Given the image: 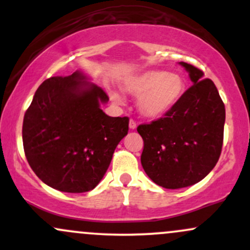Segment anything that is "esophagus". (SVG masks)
<instances>
[{"label":"esophagus","mask_w":250,"mask_h":250,"mask_svg":"<svg viewBox=\"0 0 250 250\" xmlns=\"http://www.w3.org/2000/svg\"><path fill=\"white\" fill-rule=\"evenodd\" d=\"M136 122L134 121V120H130V121H129V128L131 129V130H134V129H136Z\"/></svg>","instance_id":"obj_1"}]
</instances>
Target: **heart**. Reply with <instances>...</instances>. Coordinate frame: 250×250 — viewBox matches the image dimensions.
Listing matches in <instances>:
<instances>
[{"label": "heart", "mask_w": 250, "mask_h": 250, "mask_svg": "<svg viewBox=\"0 0 250 250\" xmlns=\"http://www.w3.org/2000/svg\"><path fill=\"white\" fill-rule=\"evenodd\" d=\"M125 89L137 99V109L148 119L165 116L181 101L186 91V82L179 74L165 70H146L125 83ZM116 102L123 99L119 93H113Z\"/></svg>", "instance_id": "1"}]
</instances>
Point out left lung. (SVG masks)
<instances>
[{"label": "left lung", "mask_w": 250, "mask_h": 250, "mask_svg": "<svg viewBox=\"0 0 250 250\" xmlns=\"http://www.w3.org/2000/svg\"><path fill=\"white\" fill-rule=\"evenodd\" d=\"M193 85L161 119L141 125V163L156 185L167 189L200 182L215 167L223 143L226 109L217 88L203 71L186 62Z\"/></svg>", "instance_id": "1"}]
</instances>
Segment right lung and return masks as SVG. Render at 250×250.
<instances>
[{"label":"right lung","instance_id":"1","mask_svg":"<svg viewBox=\"0 0 250 250\" xmlns=\"http://www.w3.org/2000/svg\"><path fill=\"white\" fill-rule=\"evenodd\" d=\"M108 101L81 70L40 85L24 114L22 139L42 182L64 193H85L99 185L129 129L128 117L103 113Z\"/></svg>","mask_w":250,"mask_h":250}]
</instances>
